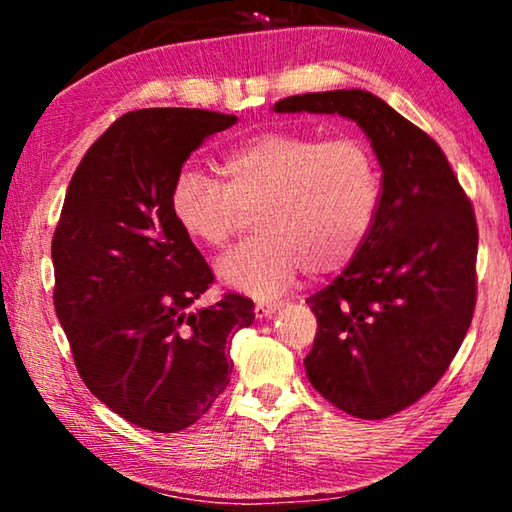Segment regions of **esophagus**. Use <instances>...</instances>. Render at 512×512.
<instances>
[{"mask_svg": "<svg viewBox=\"0 0 512 512\" xmlns=\"http://www.w3.org/2000/svg\"><path fill=\"white\" fill-rule=\"evenodd\" d=\"M277 309H280V302L259 300L257 305H255V316H257V318H271Z\"/></svg>", "mask_w": 512, "mask_h": 512, "instance_id": "obj_1", "label": "esophagus"}]
</instances>
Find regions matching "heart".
Instances as JSON below:
<instances>
[{"instance_id":"heart-1","label":"heart","mask_w":512,"mask_h":512,"mask_svg":"<svg viewBox=\"0 0 512 512\" xmlns=\"http://www.w3.org/2000/svg\"><path fill=\"white\" fill-rule=\"evenodd\" d=\"M225 183L185 167L171 185V212L198 244L223 248L248 212L262 235L216 264L225 287L275 298L309 273L357 255L375 221L379 169L357 137L273 131L239 144L221 162Z\"/></svg>"}]
</instances>
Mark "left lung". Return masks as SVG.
I'll use <instances>...</instances> for the list:
<instances>
[{
  "label": "left lung",
  "instance_id": "left-lung-1",
  "mask_svg": "<svg viewBox=\"0 0 512 512\" xmlns=\"http://www.w3.org/2000/svg\"><path fill=\"white\" fill-rule=\"evenodd\" d=\"M275 112L341 115L381 167L375 221L345 271L307 305L318 320L305 368L336 409L381 420L445 375L472 323L479 230L470 198L431 137L366 90L287 97Z\"/></svg>",
  "mask_w": 512,
  "mask_h": 512
}]
</instances>
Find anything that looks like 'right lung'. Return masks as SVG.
<instances>
[{
    "label": "right lung",
    "mask_w": 512,
    "mask_h": 512,
    "mask_svg": "<svg viewBox=\"0 0 512 512\" xmlns=\"http://www.w3.org/2000/svg\"><path fill=\"white\" fill-rule=\"evenodd\" d=\"M235 121L198 108L126 112L69 180L51 241L56 316L85 386L142 429L201 420L230 381V336L255 320L239 293L189 309L214 275L171 212L176 173Z\"/></svg>",
    "instance_id": "right-lung-1"
}]
</instances>
